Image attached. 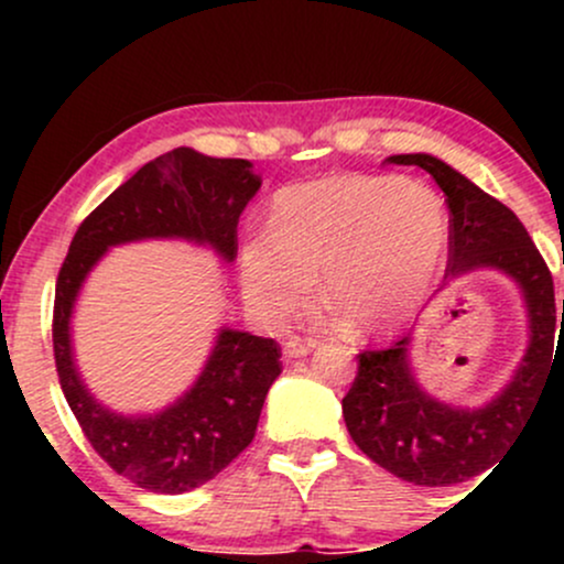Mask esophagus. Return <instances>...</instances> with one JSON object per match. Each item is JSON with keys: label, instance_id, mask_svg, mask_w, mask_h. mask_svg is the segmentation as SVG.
<instances>
[{"label": "esophagus", "instance_id": "1", "mask_svg": "<svg viewBox=\"0 0 564 564\" xmlns=\"http://www.w3.org/2000/svg\"><path fill=\"white\" fill-rule=\"evenodd\" d=\"M315 345H318V341H315V339H302V336H291V339L283 341V355H286L289 360L304 358V355H307Z\"/></svg>", "mask_w": 564, "mask_h": 564}]
</instances>
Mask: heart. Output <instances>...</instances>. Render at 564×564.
I'll use <instances>...</instances> for the list:
<instances>
[{
    "mask_svg": "<svg viewBox=\"0 0 564 564\" xmlns=\"http://www.w3.org/2000/svg\"><path fill=\"white\" fill-rule=\"evenodd\" d=\"M451 241L435 187L394 174H332L289 185L273 200V230L238 251L249 307L281 323L313 296L339 310L358 336L390 334L430 294Z\"/></svg>",
    "mask_w": 564,
    "mask_h": 564,
    "instance_id": "heart-1",
    "label": "heart"
}]
</instances>
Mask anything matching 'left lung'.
Segmentation results:
<instances>
[{
	"label": "left lung",
	"mask_w": 564,
	"mask_h": 564,
	"mask_svg": "<svg viewBox=\"0 0 564 564\" xmlns=\"http://www.w3.org/2000/svg\"><path fill=\"white\" fill-rule=\"evenodd\" d=\"M387 161L422 166L448 196L451 249L440 291L475 270H498L517 283L528 310V349L514 377L477 408L443 403L419 384L411 366L413 328L392 347L358 355V377L341 400L349 437L400 480L440 488L494 467L535 413L556 364L554 334L556 323H564V300L560 321L552 273L509 206L430 153Z\"/></svg>",
	"instance_id": "left-lung-1"
}]
</instances>
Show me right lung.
Listing matches in <instances>:
<instances>
[{"label":"right lung","instance_id":"right-lung-1","mask_svg":"<svg viewBox=\"0 0 564 564\" xmlns=\"http://www.w3.org/2000/svg\"><path fill=\"white\" fill-rule=\"evenodd\" d=\"M260 185L251 161L174 148L148 161L84 219L57 275L53 345L63 394L97 456L153 494L177 496L209 482L254 440L264 398L281 373V347L223 326L191 390L156 413L127 416L84 384L70 341L76 300L95 264L121 243L180 238L232 262L238 217Z\"/></svg>","mask_w":564,"mask_h":564}]
</instances>
